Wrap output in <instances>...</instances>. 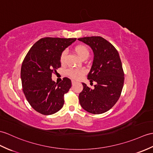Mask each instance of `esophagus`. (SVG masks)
Segmentation results:
<instances>
[{"label": "esophagus", "mask_w": 153, "mask_h": 153, "mask_svg": "<svg viewBox=\"0 0 153 153\" xmlns=\"http://www.w3.org/2000/svg\"><path fill=\"white\" fill-rule=\"evenodd\" d=\"M76 83V81H74V80H72V85L75 84Z\"/></svg>", "instance_id": "esophagus-1"}]
</instances>
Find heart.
I'll return each mask as SVG.
<instances>
[{"mask_svg": "<svg viewBox=\"0 0 153 153\" xmlns=\"http://www.w3.org/2000/svg\"><path fill=\"white\" fill-rule=\"evenodd\" d=\"M74 51L76 52L77 55L81 59H83L85 58H88L89 56V50L85 45H78L76 46L74 48ZM66 56V51H64L60 56V60L61 62H64ZM85 71L83 69L77 70V69H70L68 71V76L73 78L74 79H79L85 74Z\"/></svg>", "mask_w": 153, "mask_h": 153, "instance_id": "heart-1", "label": "heart"}]
</instances>
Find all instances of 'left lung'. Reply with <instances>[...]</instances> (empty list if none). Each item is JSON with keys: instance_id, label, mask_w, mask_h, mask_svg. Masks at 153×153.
Wrapping results in <instances>:
<instances>
[{"instance_id": "1", "label": "left lung", "mask_w": 153, "mask_h": 153, "mask_svg": "<svg viewBox=\"0 0 153 153\" xmlns=\"http://www.w3.org/2000/svg\"><path fill=\"white\" fill-rule=\"evenodd\" d=\"M89 45L94 53L93 65L87 79L97 82L94 89L82 83L79 94V104L85 111L101 114L114 105L121 94L125 79L122 62L115 48L100 36L78 38Z\"/></svg>"}]
</instances>
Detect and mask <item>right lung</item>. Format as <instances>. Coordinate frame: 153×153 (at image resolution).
Wrapping results in <instances>:
<instances>
[{"label": "right lung", "mask_w": 153, "mask_h": 153, "mask_svg": "<svg viewBox=\"0 0 153 153\" xmlns=\"http://www.w3.org/2000/svg\"><path fill=\"white\" fill-rule=\"evenodd\" d=\"M76 38L46 37L41 38L30 49L21 69L23 91L34 110L45 115L59 111L64 105V95L72 86L71 80L64 77L55 83L52 74L60 66L62 51Z\"/></svg>", "instance_id": "1"}]
</instances>
